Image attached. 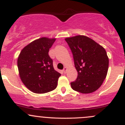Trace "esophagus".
<instances>
[{
    "label": "esophagus",
    "mask_w": 125,
    "mask_h": 125,
    "mask_svg": "<svg viewBox=\"0 0 125 125\" xmlns=\"http://www.w3.org/2000/svg\"><path fill=\"white\" fill-rule=\"evenodd\" d=\"M67 69H68V68L66 67V66H65V67L64 68L63 70V72H64V73H65V74L66 73V71H67Z\"/></svg>",
    "instance_id": "obj_1"
}]
</instances>
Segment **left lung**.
Listing matches in <instances>:
<instances>
[{
	"instance_id": "obj_1",
	"label": "left lung",
	"mask_w": 125,
	"mask_h": 125,
	"mask_svg": "<svg viewBox=\"0 0 125 125\" xmlns=\"http://www.w3.org/2000/svg\"><path fill=\"white\" fill-rule=\"evenodd\" d=\"M73 54L78 73L76 80L71 83L73 90L89 94L97 90L106 77L109 58L104 48L92 39L83 36L65 39Z\"/></svg>"
}]
</instances>
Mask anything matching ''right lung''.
Returning <instances> with one entry per match:
<instances>
[{"mask_svg":"<svg viewBox=\"0 0 125 125\" xmlns=\"http://www.w3.org/2000/svg\"><path fill=\"white\" fill-rule=\"evenodd\" d=\"M56 40L41 37L22 49L17 59L19 76L31 91L37 94L48 93L56 88L61 74L54 70L49 50Z\"/></svg>","mask_w":125,"mask_h":125,"instance_id":"right-lung-1","label":"right lung"}]
</instances>
